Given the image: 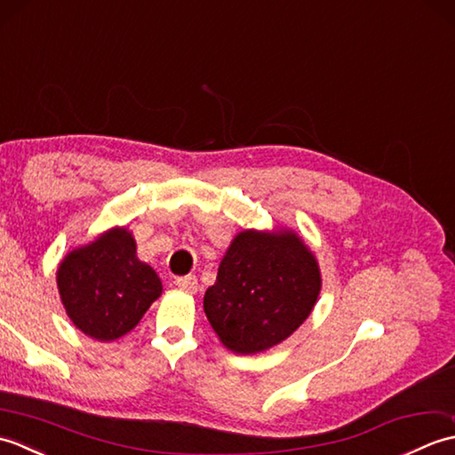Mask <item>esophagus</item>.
Returning <instances> with one entry per match:
<instances>
[{
	"label": "esophagus",
	"instance_id": "obj_1",
	"mask_svg": "<svg viewBox=\"0 0 455 455\" xmlns=\"http://www.w3.org/2000/svg\"><path fill=\"white\" fill-rule=\"evenodd\" d=\"M176 285L183 291L188 293H196L197 291V277L196 275H183V277H176Z\"/></svg>",
	"mask_w": 455,
	"mask_h": 455
}]
</instances>
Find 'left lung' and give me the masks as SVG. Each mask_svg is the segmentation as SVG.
<instances>
[{"instance_id":"obj_1","label":"left lung","mask_w":455,"mask_h":455,"mask_svg":"<svg viewBox=\"0 0 455 455\" xmlns=\"http://www.w3.org/2000/svg\"><path fill=\"white\" fill-rule=\"evenodd\" d=\"M321 285L316 258L293 230L250 228L230 243L203 308L228 350L258 354L307 321Z\"/></svg>"}]
</instances>
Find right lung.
<instances>
[{
	"mask_svg": "<svg viewBox=\"0 0 455 455\" xmlns=\"http://www.w3.org/2000/svg\"><path fill=\"white\" fill-rule=\"evenodd\" d=\"M56 283L70 321L100 342L131 332L162 293L158 274L137 258V243L124 227L66 254Z\"/></svg>",
	"mask_w": 455,
	"mask_h": 455,
	"instance_id": "right-lung-1",
	"label": "right lung"
}]
</instances>
